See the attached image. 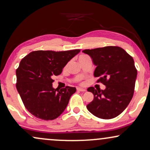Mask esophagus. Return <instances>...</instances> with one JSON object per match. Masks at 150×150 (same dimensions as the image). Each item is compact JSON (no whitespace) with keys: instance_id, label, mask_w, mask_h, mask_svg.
Instances as JSON below:
<instances>
[{"instance_id":"34e87169","label":"esophagus","mask_w":150,"mask_h":150,"mask_svg":"<svg viewBox=\"0 0 150 150\" xmlns=\"http://www.w3.org/2000/svg\"><path fill=\"white\" fill-rule=\"evenodd\" d=\"M77 91H86V89L82 88H79V87H77Z\"/></svg>"}]
</instances>
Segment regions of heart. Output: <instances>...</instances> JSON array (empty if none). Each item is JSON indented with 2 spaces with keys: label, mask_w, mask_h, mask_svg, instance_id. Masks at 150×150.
Returning <instances> with one entry per match:
<instances>
[{
  "label": "heart",
  "mask_w": 150,
  "mask_h": 150,
  "mask_svg": "<svg viewBox=\"0 0 150 150\" xmlns=\"http://www.w3.org/2000/svg\"><path fill=\"white\" fill-rule=\"evenodd\" d=\"M84 57H86V55H83V54H82V55H80V56H79V59H81V58H84Z\"/></svg>",
  "instance_id": "obj_1"
}]
</instances>
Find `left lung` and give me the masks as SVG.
<instances>
[{"label":"left lung","instance_id":"1","mask_svg":"<svg viewBox=\"0 0 150 150\" xmlns=\"http://www.w3.org/2000/svg\"><path fill=\"white\" fill-rule=\"evenodd\" d=\"M91 57L96 66L94 76L98 82L106 86L105 90L89 87L93 100L86 106L95 116L102 119L115 117L126 109L133 97L137 70L134 61L124 49L106 46L82 51Z\"/></svg>","mask_w":150,"mask_h":150}]
</instances>
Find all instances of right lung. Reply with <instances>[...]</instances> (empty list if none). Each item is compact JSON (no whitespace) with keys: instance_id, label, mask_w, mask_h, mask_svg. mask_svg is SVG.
<instances>
[{"instance_id":"1","label":"right lung","mask_w":150,"mask_h":150,"mask_svg":"<svg viewBox=\"0 0 150 150\" xmlns=\"http://www.w3.org/2000/svg\"><path fill=\"white\" fill-rule=\"evenodd\" d=\"M79 52V49L61 52L37 50L22 59L16 71V86L31 114L50 120L64 112L76 88H54L52 77L60 75L64 66Z\"/></svg>"}]
</instances>
